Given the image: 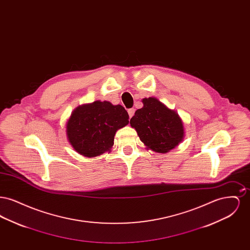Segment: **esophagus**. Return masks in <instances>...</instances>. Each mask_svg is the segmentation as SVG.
<instances>
[{"instance_id": "obj_1", "label": "esophagus", "mask_w": 250, "mask_h": 250, "mask_svg": "<svg viewBox=\"0 0 250 250\" xmlns=\"http://www.w3.org/2000/svg\"><path fill=\"white\" fill-rule=\"evenodd\" d=\"M134 113H135V108H129L128 109V115H129L130 118L134 115Z\"/></svg>"}]
</instances>
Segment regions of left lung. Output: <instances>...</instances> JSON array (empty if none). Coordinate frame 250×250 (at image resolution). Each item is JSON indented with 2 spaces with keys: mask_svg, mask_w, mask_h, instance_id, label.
<instances>
[{
  "mask_svg": "<svg viewBox=\"0 0 250 250\" xmlns=\"http://www.w3.org/2000/svg\"><path fill=\"white\" fill-rule=\"evenodd\" d=\"M143 107L130 119L141 141L157 153H167L182 142L183 122L178 114L155 97L144 98Z\"/></svg>",
  "mask_w": 250,
  "mask_h": 250,
  "instance_id": "8db88e82",
  "label": "left lung"
}]
</instances>
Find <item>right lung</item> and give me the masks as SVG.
Here are the masks:
<instances>
[{
	"label": "right lung",
	"instance_id": "add662e5",
	"mask_svg": "<svg viewBox=\"0 0 250 250\" xmlns=\"http://www.w3.org/2000/svg\"><path fill=\"white\" fill-rule=\"evenodd\" d=\"M128 118L125 107L107 101L80 106L73 111L66 125L68 141L81 155H99L109 151L116 131L129 123Z\"/></svg>",
	"mask_w": 250,
	"mask_h": 250
}]
</instances>
